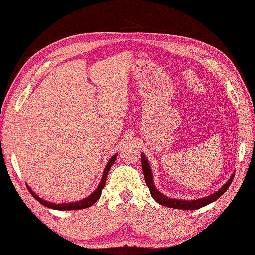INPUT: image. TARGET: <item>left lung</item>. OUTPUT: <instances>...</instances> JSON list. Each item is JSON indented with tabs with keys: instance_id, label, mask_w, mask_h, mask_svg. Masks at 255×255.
<instances>
[{
	"instance_id": "8db88e82",
	"label": "left lung",
	"mask_w": 255,
	"mask_h": 255,
	"mask_svg": "<svg viewBox=\"0 0 255 255\" xmlns=\"http://www.w3.org/2000/svg\"><path fill=\"white\" fill-rule=\"evenodd\" d=\"M141 166H142V171H143V176H144V180H146L147 186L150 190L151 197L156 200L158 203H160L161 206H166L169 208H173V209H181V210H196V209H200L207 204L211 203L213 201H216L217 199L220 198L222 194L228 190V188L230 187V184L233 180L234 173L231 176V178L229 179L227 183L224 184L222 188L219 189L217 192H214L210 196L204 197L201 199H197V200H178V199H170L167 196H164L160 191L157 190L156 187H154L153 183V179H152V172L150 166H149V162L147 160V158L143 156V153L141 154Z\"/></svg>"
}]
</instances>
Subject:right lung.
<instances>
[{
	"label": "right lung",
	"instance_id": "1",
	"mask_svg": "<svg viewBox=\"0 0 255 255\" xmlns=\"http://www.w3.org/2000/svg\"><path fill=\"white\" fill-rule=\"evenodd\" d=\"M116 157L117 154H115V156H113L111 158V160H109L106 164V167H105V170H104V173H103V177H102V180L101 182H99V186L96 188V190H95L91 196L83 199V200L81 201H77V202H69V203H59V204H56V203H53V202H48V201H45L43 200V199L39 198L37 194H35L33 192V190H31V188H29L27 184V189L28 191L31 192L32 196L36 199V200L42 203L43 206L47 207V208H51V209H55V210H79V209H85V208H88L93 206V204L96 202L99 198H101V194H102V190L103 188L105 187V183H106V178H107V173L109 171V169H111V167L114 164L115 160H116Z\"/></svg>",
	"mask_w": 255,
	"mask_h": 255
}]
</instances>
